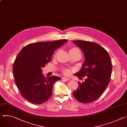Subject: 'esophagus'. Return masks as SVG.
I'll return each mask as SVG.
<instances>
[{
  "label": "esophagus",
  "mask_w": 127,
  "mask_h": 127,
  "mask_svg": "<svg viewBox=\"0 0 127 127\" xmlns=\"http://www.w3.org/2000/svg\"><path fill=\"white\" fill-rule=\"evenodd\" d=\"M62 79H63V80H65V81H68V80H70V78H69L66 77H63V78H62Z\"/></svg>",
  "instance_id": "1"
}]
</instances>
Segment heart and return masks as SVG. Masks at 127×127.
Instances as JSON below:
<instances>
[{
	"label": "heart",
	"mask_w": 127,
	"mask_h": 127,
	"mask_svg": "<svg viewBox=\"0 0 127 127\" xmlns=\"http://www.w3.org/2000/svg\"><path fill=\"white\" fill-rule=\"evenodd\" d=\"M79 52V50L77 49V48H71L69 50V54H72V53H74L75 52ZM63 72L64 74H69V70L68 69H66V68H64L63 69Z\"/></svg>",
	"instance_id": "b5f03b06"
}]
</instances>
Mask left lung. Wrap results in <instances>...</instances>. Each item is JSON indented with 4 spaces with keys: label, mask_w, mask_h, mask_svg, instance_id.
<instances>
[{
    "label": "left lung",
    "mask_w": 127,
    "mask_h": 127,
    "mask_svg": "<svg viewBox=\"0 0 127 127\" xmlns=\"http://www.w3.org/2000/svg\"><path fill=\"white\" fill-rule=\"evenodd\" d=\"M84 54L85 61L82 68L74 74L78 77L87 76L78 87L73 96L80 102L88 103L97 99L105 91L110 80L112 63L106 50L98 43L73 40Z\"/></svg>",
    "instance_id": "left-lung-1"
}]
</instances>
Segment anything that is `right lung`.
Listing matches in <instances>:
<instances>
[{
    "instance_id": "1",
    "label": "right lung",
    "mask_w": 127,
    "mask_h": 127,
    "mask_svg": "<svg viewBox=\"0 0 127 127\" xmlns=\"http://www.w3.org/2000/svg\"><path fill=\"white\" fill-rule=\"evenodd\" d=\"M67 41L63 39L30 43L17 55L13 65L15 82L28 101L40 104L51 97L54 83L61 78L56 76L45 78L41 68L51 61L55 50Z\"/></svg>"
}]
</instances>
